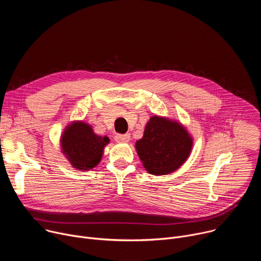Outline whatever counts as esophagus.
<instances>
[{
  "label": "esophagus",
  "mask_w": 261,
  "mask_h": 261,
  "mask_svg": "<svg viewBox=\"0 0 261 261\" xmlns=\"http://www.w3.org/2000/svg\"><path fill=\"white\" fill-rule=\"evenodd\" d=\"M129 139H130V134H117L115 136V140L121 143H126L129 141Z\"/></svg>",
  "instance_id": "1"
}]
</instances>
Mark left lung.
I'll list each match as a JSON object with an SVG mask.
<instances>
[{"mask_svg":"<svg viewBox=\"0 0 261 261\" xmlns=\"http://www.w3.org/2000/svg\"><path fill=\"white\" fill-rule=\"evenodd\" d=\"M193 139L178 122L153 116L146 123L143 136L135 143L145 170L154 175L169 174L190 156Z\"/></svg>","mask_w":261,"mask_h":261,"instance_id":"1","label":"left lung"}]
</instances>
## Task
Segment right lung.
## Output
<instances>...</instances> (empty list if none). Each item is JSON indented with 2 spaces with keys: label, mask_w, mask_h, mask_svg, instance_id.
I'll list each match as a JSON object with an SVG mask.
<instances>
[{
  "label": "right lung",
  "mask_w": 261,
  "mask_h": 261,
  "mask_svg": "<svg viewBox=\"0 0 261 261\" xmlns=\"http://www.w3.org/2000/svg\"><path fill=\"white\" fill-rule=\"evenodd\" d=\"M107 143V136L95 134L92 126L80 121L68 125L61 136L63 154L79 170H90L97 166Z\"/></svg>",
  "instance_id": "1"
}]
</instances>
